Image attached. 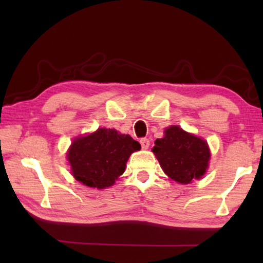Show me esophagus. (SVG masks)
Here are the masks:
<instances>
[{"mask_svg":"<svg viewBox=\"0 0 263 263\" xmlns=\"http://www.w3.org/2000/svg\"><path fill=\"white\" fill-rule=\"evenodd\" d=\"M140 145H141L142 149H147L149 147V140L147 139V138H141Z\"/></svg>","mask_w":263,"mask_h":263,"instance_id":"1","label":"esophagus"}]
</instances>
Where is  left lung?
<instances>
[{"mask_svg":"<svg viewBox=\"0 0 263 263\" xmlns=\"http://www.w3.org/2000/svg\"><path fill=\"white\" fill-rule=\"evenodd\" d=\"M152 151L163 172L184 184L203 176L210 160L206 142L179 126L166 128L164 137L154 141Z\"/></svg>","mask_w":263,"mask_h":263,"instance_id":"1","label":"left lung"}]
</instances>
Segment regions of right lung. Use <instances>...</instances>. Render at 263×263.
Segmentation results:
<instances>
[{"mask_svg":"<svg viewBox=\"0 0 263 263\" xmlns=\"http://www.w3.org/2000/svg\"><path fill=\"white\" fill-rule=\"evenodd\" d=\"M140 144L128 135H119L115 128H99L86 137L77 138L67 153L73 176L91 188L112 185L125 171L131 153Z\"/></svg>","mask_w":263,"mask_h":263,"instance_id":"1","label":"right lung"}]
</instances>
